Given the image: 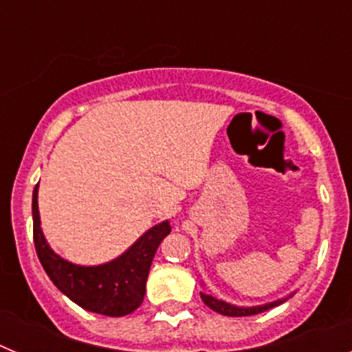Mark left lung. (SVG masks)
Segmentation results:
<instances>
[{"label": "left lung", "mask_w": 352, "mask_h": 352, "mask_svg": "<svg viewBox=\"0 0 352 352\" xmlns=\"http://www.w3.org/2000/svg\"><path fill=\"white\" fill-rule=\"evenodd\" d=\"M201 298H203V301L208 305V307H210L211 310L222 314V316H229V317L256 316V314L264 312V310H270V309H273V307H276V305L282 303V300H278V301H273V303L263 305V307L241 309V307H234V305H229V303H226V301H220V300H217V298L210 296V294H204V292H201Z\"/></svg>", "instance_id": "left-lung-1"}]
</instances>
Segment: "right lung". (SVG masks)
Returning <instances> with one entry per match:
<instances>
[{
    "instance_id": "right-lung-1",
    "label": "right lung",
    "mask_w": 352,
    "mask_h": 352,
    "mask_svg": "<svg viewBox=\"0 0 352 352\" xmlns=\"http://www.w3.org/2000/svg\"><path fill=\"white\" fill-rule=\"evenodd\" d=\"M38 185L33 190V239L36 256L52 284L74 303L102 316H129L144 300L146 280L162 239L170 232L169 222H162L120 256L102 266H77L56 256L40 229Z\"/></svg>"
}]
</instances>
